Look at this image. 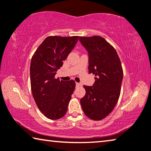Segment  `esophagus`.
<instances>
[{"mask_svg": "<svg viewBox=\"0 0 151 151\" xmlns=\"http://www.w3.org/2000/svg\"><path fill=\"white\" fill-rule=\"evenodd\" d=\"M76 86H81L80 83H78V82H76Z\"/></svg>", "mask_w": 151, "mask_h": 151, "instance_id": "obj_1", "label": "esophagus"}]
</instances>
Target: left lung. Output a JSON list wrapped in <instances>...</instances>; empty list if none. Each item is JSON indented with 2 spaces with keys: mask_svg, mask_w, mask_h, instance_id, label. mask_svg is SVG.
Wrapping results in <instances>:
<instances>
[{
  "mask_svg": "<svg viewBox=\"0 0 151 151\" xmlns=\"http://www.w3.org/2000/svg\"><path fill=\"white\" fill-rule=\"evenodd\" d=\"M88 52L89 73L95 75L92 86H83L86 94L80 100L84 114L99 121L110 114L119 98L123 69L117 52L103 37H80Z\"/></svg>",
  "mask_w": 151,
  "mask_h": 151,
  "instance_id": "left-lung-1",
  "label": "left lung"
}]
</instances>
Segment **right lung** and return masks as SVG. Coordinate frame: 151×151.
Here are the masks:
<instances>
[{"mask_svg":"<svg viewBox=\"0 0 151 151\" xmlns=\"http://www.w3.org/2000/svg\"><path fill=\"white\" fill-rule=\"evenodd\" d=\"M79 36H48L38 46L32 57L30 82L33 97L39 110L48 119L63 117L68 111L76 82L55 78L78 40Z\"/></svg>","mask_w":151,"mask_h":151,"instance_id":"1","label":"right lung"}]
</instances>
